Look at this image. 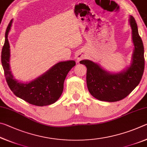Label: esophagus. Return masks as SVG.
<instances>
[{
  "instance_id": "esophagus-1",
  "label": "esophagus",
  "mask_w": 147,
  "mask_h": 147,
  "mask_svg": "<svg viewBox=\"0 0 147 147\" xmlns=\"http://www.w3.org/2000/svg\"><path fill=\"white\" fill-rule=\"evenodd\" d=\"M84 56H84V54H82V53H79V54H77L76 58V60L78 61H79L80 60H81L82 59H83V58H84Z\"/></svg>"
}]
</instances>
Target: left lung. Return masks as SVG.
Masks as SVG:
<instances>
[{
	"mask_svg": "<svg viewBox=\"0 0 147 147\" xmlns=\"http://www.w3.org/2000/svg\"><path fill=\"white\" fill-rule=\"evenodd\" d=\"M128 22L134 46L130 65L119 73H111L89 59L80 61L87 67L86 82L89 93L99 100H122L138 86L142 78L145 68L143 41L139 35L135 19L130 16Z\"/></svg>",
	"mask_w": 147,
	"mask_h": 147,
	"instance_id": "obj_1",
	"label": "left lung"
}]
</instances>
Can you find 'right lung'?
Masks as SVG:
<instances>
[{"label":"right lung","instance_id":"add662e5","mask_svg":"<svg viewBox=\"0 0 147 147\" xmlns=\"http://www.w3.org/2000/svg\"><path fill=\"white\" fill-rule=\"evenodd\" d=\"M13 23L11 20L5 34L1 53L2 65L9 88L17 97L35 106L51 105L58 100L63 90L65 79L76 65L74 60L59 61L45 73L28 82H21L14 78L10 71V47L8 39Z\"/></svg>","mask_w":147,"mask_h":147}]
</instances>
